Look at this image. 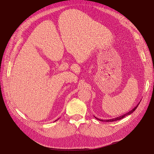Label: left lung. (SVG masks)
Returning a JSON list of instances; mask_svg holds the SVG:
<instances>
[{"instance_id":"1","label":"left lung","mask_w":154,"mask_h":154,"mask_svg":"<svg viewBox=\"0 0 154 154\" xmlns=\"http://www.w3.org/2000/svg\"><path fill=\"white\" fill-rule=\"evenodd\" d=\"M141 101V100H140ZM140 103L137 104V105L136 106V107H134V109L132 110H130V111H129V112H128L127 113H126V114H122V116H119V117H116V118H114V119H109V120H102V119H97V117H95L94 116V118H95L96 119H97L98 120H100V121H102V122H114V121H116V120H120V119H123V118H124L125 116H128V115H130V114H131L136 109V108L138 106V105H139V104H140Z\"/></svg>"}]
</instances>
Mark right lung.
Masks as SVG:
<instances>
[{
  "mask_svg": "<svg viewBox=\"0 0 154 154\" xmlns=\"http://www.w3.org/2000/svg\"><path fill=\"white\" fill-rule=\"evenodd\" d=\"M56 120H55V121H56Z\"/></svg>",
  "mask_w": 154,
  "mask_h": 154,
  "instance_id": "obj_1",
  "label": "right lung"
}]
</instances>
